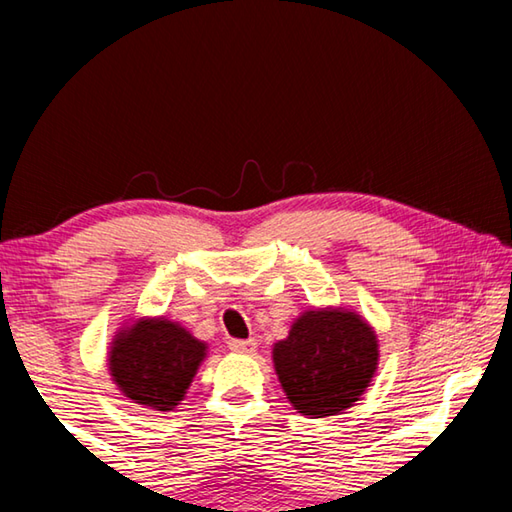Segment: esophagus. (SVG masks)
Masks as SVG:
<instances>
[{
	"mask_svg": "<svg viewBox=\"0 0 512 512\" xmlns=\"http://www.w3.org/2000/svg\"><path fill=\"white\" fill-rule=\"evenodd\" d=\"M228 348H230L232 352H237V354H250V352H255V348H257V343H255L253 339H248V341H241V339H232V341L228 343Z\"/></svg>",
	"mask_w": 512,
	"mask_h": 512,
	"instance_id": "34e87169",
	"label": "esophagus"
}]
</instances>
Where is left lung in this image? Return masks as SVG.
<instances>
[{
  "label": "left lung",
  "mask_w": 512,
  "mask_h": 512,
  "mask_svg": "<svg viewBox=\"0 0 512 512\" xmlns=\"http://www.w3.org/2000/svg\"><path fill=\"white\" fill-rule=\"evenodd\" d=\"M379 345L372 327L354 311H305L273 363L289 402L302 415L327 418L359 400L377 370Z\"/></svg>",
  "instance_id": "8db88e82"
}]
</instances>
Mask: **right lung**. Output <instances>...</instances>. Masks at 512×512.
<instances>
[{"instance_id": "right-lung-1", "label": "right lung", "mask_w": 512, "mask_h": 512, "mask_svg": "<svg viewBox=\"0 0 512 512\" xmlns=\"http://www.w3.org/2000/svg\"><path fill=\"white\" fill-rule=\"evenodd\" d=\"M207 345L167 318L124 327L108 354L112 381L135 404L171 411L183 400Z\"/></svg>"}]
</instances>
